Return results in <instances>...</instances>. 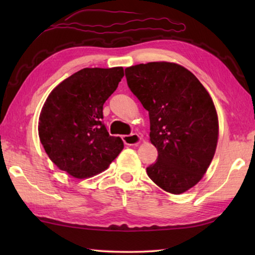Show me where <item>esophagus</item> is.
Segmentation results:
<instances>
[{
    "instance_id": "esophagus-1",
    "label": "esophagus",
    "mask_w": 255,
    "mask_h": 255,
    "mask_svg": "<svg viewBox=\"0 0 255 255\" xmlns=\"http://www.w3.org/2000/svg\"><path fill=\"white\" fill-rule=\"evenodd\" d=\"M123 140L128 146H136L141 141V137L138 133H131V135L123 136Z\"/></svg>"
}]
</instances>
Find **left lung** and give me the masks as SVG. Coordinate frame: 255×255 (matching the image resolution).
I'll use <instances>...</instances> for the list:
<instances>
[{"mask_svg": "<svg viewBox=\"0 0 255 255\" xmlns=\"http://www.w3.org/2000/svg\"><path fill=\"white\" fill-rule=\"evenodd\" d=\"M129 89L148 111L149 140L157 148L147 175L181 195L199 182L217 147L218 116L210 94L187 68L170 62L127 67Z\"/></svg>", "mask_w": 255, "mask_h": 255, "instance_id": "8db88e82", "label": "left lung"}]
</instances>
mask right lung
I'll list each match as a JSON object with an SVG mask.
<instances>
[{
  "instance_id": "right-lung-1",
  "label": "right lung",
  "mask_w": 255,
  "mask_h": 255,
  "mask_svg": "<svg viewBox=\"0 0 255 255\" xmlns=\"http://www.w3.org/2000/svg\"><path fill=\"white\" fill-rule=\"evenodd\" d=\"M123 67L83 68L49 93L41 108L38 132L59 170L86 179L107 170L124 148L101 122L103 103L124 77Z\"/></svg>"
}]
</instances>
